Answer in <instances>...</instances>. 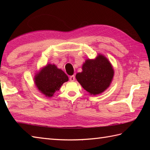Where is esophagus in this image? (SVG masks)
<instances>
[{
  "instance_id": "esophagus-1",
  "label": "esophagus",
  "mask_w": 150,
  "mask_h": 150,
  "mask_svg": "<svg viewBox=\"0 0 150 150\" xmlns=\"http://www.w3.org/2000/svg\"><path fill=\"white\" fill-rule=\"evenodd\" d=\"M75 79V77L74 75H71V76H70V77H69L70 81H74Z\"/></svg>"
}]
</instances>
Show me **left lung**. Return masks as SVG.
<instances>
[{
	"instance_id": "obj_1",
	"label": "left lung",
	"mask_w": 150,
	"mask_h": 150,
	"mask_svg": "<svg viewBox=\"0 0 150 150\" xmlns=\"http://www.w3.org/2000/svg\"><path fill=\"white\" fill-rule=\"evenodd\" d=\"M82 69V71L77 73L75 77L90 94H100L110 86L114 70L106 57L99 54L95 59L86 60Z\"/></svg>"
}]
</instances>
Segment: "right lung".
Returning <instances> with one entry per match:
<instances>
[{"label":"right lung","instance_id":"obj_1","mask_svg":"<svg viewBox=\"0 0 150 150\" xmlns=\"http://www.w3.org/2000/svg\"><path fill=\"white\" fill-rule=\"evenodd\" d=\"M68 77L62 69L57 68L55 64H48L36 73L34 82L37 88L46 97H52L59 90Z\"/></svg>","mask_w":150,"mask_h":150}]
</instances>
